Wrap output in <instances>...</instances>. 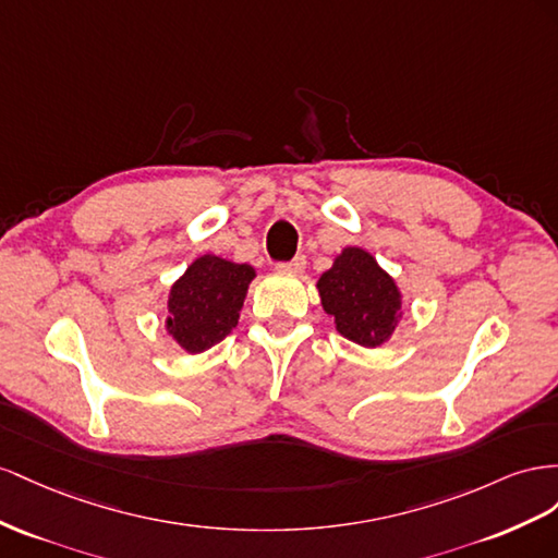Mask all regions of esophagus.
<instances>
[{
	"label": "esophagus",
	"instance_id": "1",
	"mask_svg": "<svg viewBox=\"0 0 558 558\" xmlns=\"http://www.w3.org/2000/svg\"><path fill=\"white\" fill-rule=\"evenodd\" d=\"M278 268L280 270H288V274H304L306 257H304V254H296V257L290 259V262H280Z\"/></svg>",
	"mask_w": 558,
	"mask_h": 558
}]
</instances>
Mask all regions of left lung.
<instances>
[{
	"label": "left lung",
	"mask_w": 558,
	"mask_h": 558,
	"mask_svg": "<svg viewBox=\"0 0 558 558\" xmlns=\"http://www.w3.org/2000/svg\"><path fill=\"white\" fill-rule=\"evenodd\" d=\"M317 292L343 337L369 348L390 337L402 308L395 280L360 247L339 254L317 280Z\"/></svg>",
	"instance_id": "obj_1"
}]
</instances>
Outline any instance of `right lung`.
Masks as SVG:
<instances>
[{
    "instance_id": "right-lung-1",
    "label": "right lung",
    "mask_w": 558,
    "mask_h": 558,
    "mask_svg": "<svg viewBox=\"0 0 558 558\" xmlns=\"http://www.w3.org/2000/svg\"><path fill=\"white\" fill-rule=\"evenodd\" d=\"M252 278L254 268L247 264L213 254L196 259L168 296L172 339L189 353H203L219 343L238 325V311L243 308Z\"/></svg>"
}]
</instances>
